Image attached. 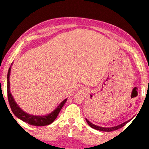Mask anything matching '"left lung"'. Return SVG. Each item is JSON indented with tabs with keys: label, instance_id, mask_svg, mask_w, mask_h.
<instances>
[{
	"label": "left lung",
	"instance_id": "obj_1",
	"mask_svg": "<svg viewBox=\"0 0 149 149\" xmlns=\"http://www.w3.org/2000/svg\"><path fill=\"white\" fill-rule=\"evenodd\" d=\"M87 122V123L88 124V125L90 126V127H91L92 128L94 129H96V130H100V131H104V132H110V131H113V130H118V129L121 128L122 127H123V126H125L126 125V123H127V122H125V123H123V124L120 125H118V126H115V127H100V126H97V125H95L92 124V123H90L89 121L88 120H86Z\"/></svg>",
	"mask_w": 149,
	"mask_h": 149
}]
</instances>
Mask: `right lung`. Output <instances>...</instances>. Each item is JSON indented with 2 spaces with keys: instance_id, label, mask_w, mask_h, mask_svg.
I'll return each mask as SVG.
<instances>
[{
  "instance_id": "obj_1",
  "label": "right lung",
  "mask_w": 149,
  "mask_h": 149,
  "mask_svg": "<svg viewBox=\"0 0 149 149\" xmlns=\"http://www.w3.org/2000/svg\"><path fill=\"white\" fill-rule=\"evenodd\" d=\"M10 70V68H9V70H8V76H7V94H8V103H9L10 109H11L13 113L14 114L17 118H19V119L24 121L25 123H28V124L32 125L45 126L51 124L52 122L56 119L58 114H59L60 111L61 110V109H62V107H63V105L65 104L67 100H65L64 101H63V102H61V104L57 107V109H55V110H54L52 113L47 115V116H34V115H29V114L26 113V112H24L23 110H22V109H20V107L18 106L17 104L15 102V101L13 99V97H12L11 94H10L9 88Z\"/></svg>"
}]
</instances>
